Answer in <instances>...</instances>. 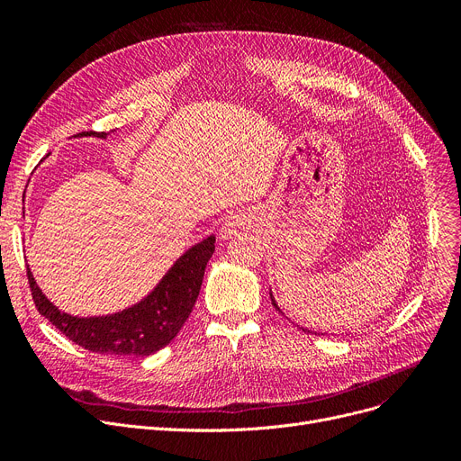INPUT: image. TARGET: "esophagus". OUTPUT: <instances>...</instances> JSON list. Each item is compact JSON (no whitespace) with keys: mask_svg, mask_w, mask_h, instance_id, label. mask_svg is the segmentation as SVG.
<instances>
[{"mask_svg":"<svg viewBox=\"0 0 461 461\" xmlns=\"http://www.w3.org/2000/svg\"><path fill=\"white\" fill-rule=\"evenodd\" d=\"M240 228H245V221H243V218H240L239 214H233V216H228V218H226V222L222 224L221 233H222V237H231V235H235Z\"/></svg>","mask_w":461,"mask_h":461,"instance_id":"esophagus-1","label":"esophagus"}]
</instances>
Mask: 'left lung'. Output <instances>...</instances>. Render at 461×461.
<instances>
[{"label": "left lung", "mask_w": 461, "mask_h": 461, "mask_svg": "<svg viewBox=\"0 0 461 461\" xmlns=\"http://www.w3.org/2000/svg\"><path fill=\"white\" fill-rule=\"evenodd\" d=\"M271 301H273V306H275V308H276V310H278V312H282V310H280V308H278V304H276V301H275V299H273V294H271ZM303 330H306V329H303ZM306 332H308V330H306Z\"/></svg>", "instance_id": "left-lung-1"}]
</instances>
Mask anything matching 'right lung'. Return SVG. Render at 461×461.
Listing matches in <instances>:
<instances>
[{"label": "right lung", "instance_id": "right-lung-1", "mask_svg": "<svg viewBox=\"0 0 461 461\" xmlns=\"http://www.w3.org/2000/svg\"><path fill=\"white\" fill-rule=\"evenodd\" d=\"M89 134L96 138L108 136V132H82L80 136ZM212 252L214 235H209L172 265L148 297L108 316H70L46 299L30 267L28 282L41 316L59 329L68 340L93 353L148 357L172 342L188 320Z\"/></svg>", "mask_w": 461, "mask_h": 461}]
</instances>
